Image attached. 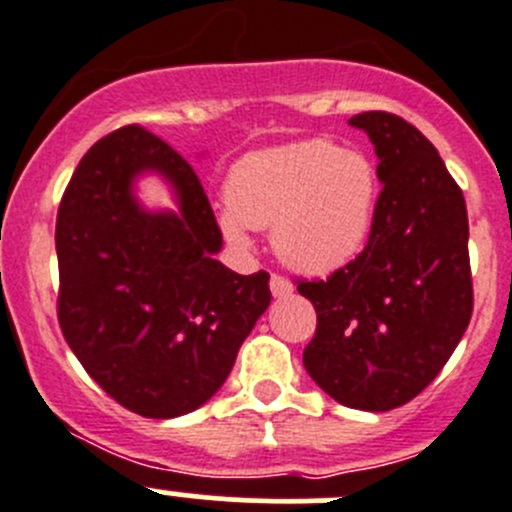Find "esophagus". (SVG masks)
<instances>
[{
  "label": "esophagus",
  "mask_w": 512,
  "mask_h": 512,
  "mask_svg": "<svg viewBox=\"0 0 512 512\" xmlns=\"http://www.w3.org/2000/svg\"><path fill=\"white\" fill-rule=\"evenodd\" d=\"M270 289H272V294H275V297H287V294H292V282L287 280V277H282V275H272L270 277Z\"/></svg>",
  "instance_id": "obj_1"
}]
</instances>
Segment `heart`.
Segmentation results:
<instances>
[{
  "mask_svg": "<svg viewBox=\"0 0 512 512\" xmlns=\"http://www.w3.org/2000/svg\"><path fill=\"white\" fill-rule=\"evenodd\" d=\"M379 170L366 153L309 138L250 153L225 183V235L247 242V227H270L282 262L332 272L361 252L379 205Z\"/></svg>",
  "mask_w": 512,
  "mask_h": 512,
  "instance_id": "1",
  "label": "heart"
}]
</instances>
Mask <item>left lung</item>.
I'll use <instances>...</instances> for the list:
<instances>
[{
  "instance_id": "1",
  "label": "left lung",
  "mask_w": 512,
  "mask_h": 512,
  "mask_svg": "<svg viewBox=\"0 0 512 512\" xmlns=\"http://www.w3.org/2000/svg\"><path fill=\"white\" fill-rule=\"evenodd\" d=\"M384 183L369 242L327 280H299L317 332L304 369L334 401L361 411L409 404L438 376L473 314L468 210L433 143L404 118L366 111Z\"/></svg>"
}]
</instances>
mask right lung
Listing matches in <instances>:
<instances>
[{"mask_svg":"<svg viewBox=\"0 0 512 512\" xmlns=\"http://www.w3.org/2000/svg\"><path fill=\"white\" fill-rule=\"evenodd\" d=\"M163 174L179 213L132 195ZM223 232L193 165L151 131L123 126L76 165L56 215L59 324L91 379L123 409L175 418L203 406L270 304V275L215 260Z\"/></svg>","mask_w":512,"mask_h":512,"instance_id":"add662e5","label":"right lung"}]
</instances>
